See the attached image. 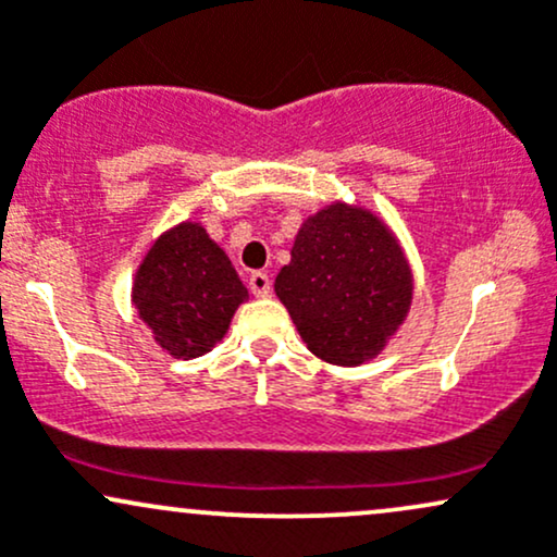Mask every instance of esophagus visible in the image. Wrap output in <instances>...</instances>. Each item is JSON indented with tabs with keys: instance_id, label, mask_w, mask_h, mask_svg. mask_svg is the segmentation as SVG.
Returning a JSON list of instances; mask_svg holds the SVG:
<instances>
[{
	"instance_id": "34e87169",
	"label": "esophagus",
	"mask_w": 557,
	"mask_h": 557,
	"mask_svg": "<svg viewBox=\"0 0 557 557\" xmlns=\"http://www.w3.org/2000/svg\"><path fill=\"white\" fill-rule=\"evenodd\" d=\"M248 287H251V293L257 298H267L272 293V280L267 272H251V277H248Z\"/></svg>"
}]
</instances>
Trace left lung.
I'll return each instance as SVG.
<instances>
[{
	"label": "left lung",
	"mask_w": 557,
	"mask_h": 557,
	"mask_svg": "<svg viewBox=\"0 0 557 557\" xmlns=\"http://www.w3.org/2000/svg\"><path fill=\"white\" fill-rule=\"evenodd\" d=\"M274 293L311 354L359 367L398 332L411 309L413 274L380 216L337 201L300 225Z\"/></svg>",
	"instance_id": "left-lung-1"
}]
</instances>
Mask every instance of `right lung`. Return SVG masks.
<instances>
[{
  "label": "right lung",
  "mask_w": 557,
  "mask_h": 557,
  "mask_svg": "<svg viewBox=\"0 0 557 557\" xmlns=\"http://www.w3.org/2000/svg\"><path fill=\"white\" fill-rule=\"evenodd\" d=\"M248 298L227 253L198 222L159 235L133 280V306L172 359H198L225 337Z\"/></svg>",
  "instance_id": "add662e5"
}]
</instances>
